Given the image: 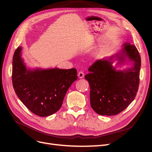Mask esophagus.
<instances>
[{"label": "esophagus", "instance_id": "obj_1", "mask_svg": "<svg viewBox=\"0 0 152 152\" xmlns=\"http://www.w3.org/2000/svg\"><path fill=\"white\" fill-rule=\"evenodd\" d=\"M84 73L83 72H79V73H78V77L79 78V79H82V78H84Z\"/></svg>", "mask_w": 152, "mask_h": 152}]
</instances>
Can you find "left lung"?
<instances>
[{"label": "left lung", "instance_id": "left-lung-1", "mask_svg": "<svg viewBox=\"0 0 152 152\" xmlns=\"http://www.w3.org/2000/svg\"><path fill=\"white\" fill-rule=\"evenodd\" d=\"M124 65L128 67L121 69ZM140 68L138 50L129 42L124 44L116 54L95 62L85 76L90 86L92 108L98 114L107 116L115 115L126 109L136 97Z\"/></svg>", "mask_w": 152, "mask_h": 152}]
</instances>
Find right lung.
I'll return each mask as SVG.
<instances>
[{"instance_id":"add662e5","label":"right lung","mask_w":152,"mask_h":152,"mask_svg":"<svg viewBox=\"0 0 152 152\" xmlns=\"http://www.w3.org/2000/svg\"><path fill=\"white\" fill-rule=\"evenodd\" d=\"M77 79L75 68H31L22 58V47L14 54V89L21 102L37 115L48 117L58 111L69 87Z\"/></svg>"}]
</instances>
